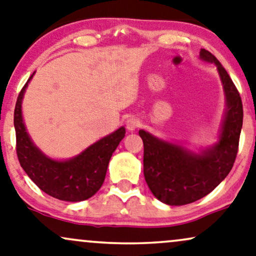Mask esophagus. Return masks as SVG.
Returning a JSON list of instances; mask_svg holds the SVG:
<instances>
[{
    "label": "esophagus",
    "instance_id": "1",
    "mask_svg": "<svg viewBox=\"0 0 256 256\" xmlns=\"http://www.w3.org/2000/svg\"><path fill=\"white\" fill-rule=\"evenodd\" d=\"M141 126V122L138 118H129L127 121H126V127L129 132L135 130L136 128H138Z\"/></svg>",
    "mask_w": 256,
    "mask_h": 256
}]
</instances>
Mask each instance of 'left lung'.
Returning a JSON list of instances; mask_svg holds the SVG:
<instances>
[{"label": "left lung", "instance_id": "obj_1", "mask_svg": "<svg viewBox=\"0 0 256 256\" xmlns=\"http://www.w3.org/2000/svg\"><path fill=\"white\" fill-rule=\"evenodd\" d=\"M200 58L216 64L226 95V114L218 141L200 152L160 140L148 132L144 141V174L154 196L169 206H184L200 200L230 174L236 158L244 108L236 87L215 56L201 49Z\"/></svg>", "mask_w": 256, "mask_h": 256}]
</instances>
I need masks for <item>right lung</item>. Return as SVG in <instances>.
Instances as JSON below:
<instances>
[{
	"label": "right lung",
	"mask_w": 256,
	"mask_h": 256,
	"mask_svg": "<svg viewBox=\"0 0 256 256\" xmlns=\"http://www.w3.org/2000/svg\"><path fill=\"white\" fill-rule=\"evenodd\" d=\"M32 75L20 92L14 112L16 152L20 164L32 182L46 194L62 201L87 200L104 184L109 160L124 138L126 129L124 127L118 128L69 160L58 161L46 156L32 144L22 118L23 94Z\"/></svg>",
	"instance_id": "add662e5"
}]
</instances>
